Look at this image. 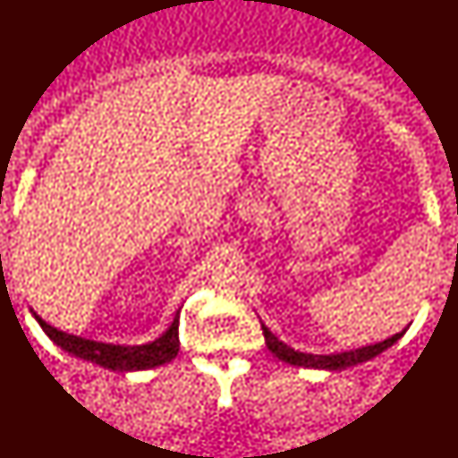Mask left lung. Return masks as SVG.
I'll list each match as a JSON object with an SVG mask.
<instances>
[{
  "label": "left lung",
  "instance_id": "1",
  "mask_svg": "<svg viewBox=\"0 0 458 458\" xmlns=\"http://www.w3.org/2000/svg\"><path fill=\"white\" fill-rule=\"evenodd\" d=\"M262 332H264V340H266V346H268V351L275 357H279L281 361L292 363V366H300V368H315V369H329V372H335V369H346L351 366H357V363L369 361V359H374L376 355H380V352H385L389 346L395 344L397 340L406 334V329H402L399 334L383 340V343L361 346V349H355V351L332 352V355H312V352H300L296 349H292V346H287L283 340L276 338V335L272 334L264 323H262Z\"/></svg>",
  "mask_w": 458,
  "mask_h": 458
}]
</instances>
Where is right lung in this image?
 Returning a JSON list of instances; mask_svg holds the SVG:
<instances>
[{
  "mask_svg": "<svg viewBox=\"0 0 458 458\" xmlns=\"http://www.w3.org/2000/svg\"><path fill=\"white\" fill-rule=\"evenodd\" d=\"M179 309L175 312V319L169 327L162 332V335L146 344H109V343H97V340H86L82 335H73L61 329L52 327L46 323L36 310L31 309V315L42 326L46 335L61 346L69 355L84 359V361H92L97 366L107 369H118V372H137V369H152L158 368L162 363H169L175 359L179 352Z\"/></svg>",
  "mask_w": 458,
  "mask_h": 458,
  "instance_id": "obj_1",
  "label": "right lung"
}]
</instances>
